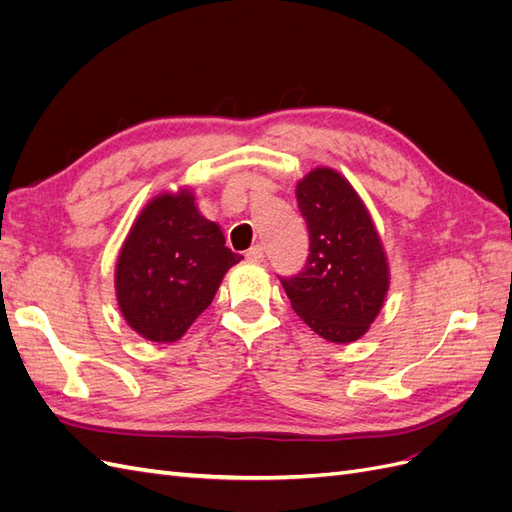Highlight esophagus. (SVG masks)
<instances>
[{"mask_svg": "<svg viewBox=\"0 0 512 512\" xmlns=\"http://www.w3.org/2000/svg\"><path fill=\"white\" fill-rule=\"evenodd\" d=\"M245 258L252 260V262H262V260H265V247H262V245L250 247V250L245 252Z\"/></svg>", "mask_w": 512, "mask_h": 512, "instance_id": "obj_1", "label": "esophagus"}]
</instances>
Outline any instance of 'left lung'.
Masks as SVG:
<instances>
[{
    "label": "left lung",
    "mask_w": 512,
    "mask_h": 512,
    "mask_svg": "<svg viewBox=\"0 0 512 512\" xmlns=\"http://www.w3.org/2000/svg\"><path fill=\"white\" fill-rule=\"evenodd\" d=\"M297 203L309 256L299 275L282 280L290 305L327 342H356L378 318L391 284L376 224L350 181L329 166L297 183Z\"/></svg>",
    "instance_id": "8db88e82"
}]
</instances>
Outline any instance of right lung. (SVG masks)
Returning a JSON list of instances; mask_svg holds the SVG:
<instances>
[{
	"instance_id": "right-lung-1",
	"label": "right lung",
	"mask_w": 512,
	"mask_h": 512,
	"mask_svg": "<svg viewBox=\"0 0 512 512\" xmlns=\"http://www.w3.org/2000/svg\"><path fill=\"white\" fill-rule=\"evenodd\" d=\"M241 258L226 247L222 228L198 211L190 188L158 194L136 215L117 258L123 320L149 342H177Z\"/></svg>"
}]
</instances>
